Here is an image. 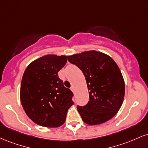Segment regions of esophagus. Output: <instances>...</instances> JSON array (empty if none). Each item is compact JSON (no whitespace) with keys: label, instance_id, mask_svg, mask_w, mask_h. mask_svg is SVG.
Returning a JSON list of instances; mask_svg holds the SVG:
<instances>
[{"label":"esophagus","instance_id":"34e87169","mask_svg":"<svg viewBox=\"0 0 148 148\" xmlns=\"http://www.w3.org/2000/svg\"><path fill=\"white\" fill-rule=\"evenodd\" d=\"M70 89H71V90H72V91L74 93V92H75V90H74V88L73 87V86H72V87H71Z\"/></svg>","mask_w":148,"mask_h":148}]
</instances>
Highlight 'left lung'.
Listing matches in <instances>:
<instances>
[{
	"mask_svg": "<svg viewBox=\"0 0 148 148\" xmlns=\"http://www.w3.org/2000/svg\"><path fill=\"white\" fill-rule=\"evenodd\" d=\"M84 73L89 90V101L77 106L84 123L99 125L116 114L123 104L125 82L118 66L108 55L96 51L67 56Z\"/></svg>",
	"mask_w": 148,
	"mask_h": 148,
	"instance_id": "left-lung-1",
	"label": "left lung"
}]
</instances>
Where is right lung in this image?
<instances>
[{
    "instance_id": "right-lung-1",
    "label": "right lung",
    "mask_w": 148,
    "mask_h": 148,
    "mask_svg": "<svg viewBox=\"0 0 148 148\" xmlns=\"http://www.w3.org/2000/svg\"><path fill=\"white\" fill-rule=\"evenodd\" d=\"M67 56L47 55L33 61L25 69L21 80L20 99L30 119L43 127L63 125L67 110L74 103V94L59 79L58 72Z\"/></svg>"
}]
</instances>
